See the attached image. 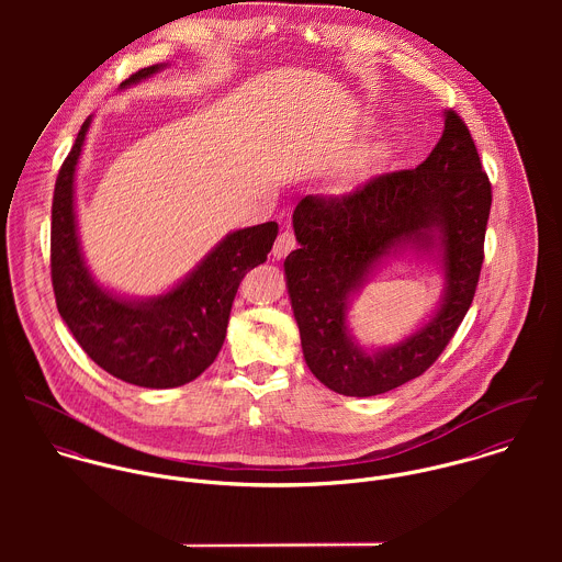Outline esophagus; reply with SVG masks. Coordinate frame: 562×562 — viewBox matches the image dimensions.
<instances>
[{
  "mask_svg": "<svg viewBox=\"0 0 562 562\" xmlns=\"http://www.w3.org/2000/svg\"><path fill=\"white\" fill-rule=\"evenodd\" d=\"M296 248V238L292 232H283L279 234V238L274 241V248H272V257L274 259H283L288 252H292Z\"/></svg>",
  "mask_w": 562,
  "mask_h": 562,
  "instance_id": "1",
  "label": "esophagus"
}]
</instances>
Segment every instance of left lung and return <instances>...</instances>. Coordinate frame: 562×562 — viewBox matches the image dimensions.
Segmentation results:
<instances>
[{
	"label": "left lung",
	"mask_w": 562,
	"mask_h": 562,
	"mask_svg": "<svg viewBox=\"0 0 562 562\" xmlns=\"http://www.w3.org/2000/svg\"><path fill=\"white\" fill-rule=\"evenodd\" d=\"M491 183L454 112L417 168L372 177L339 196H305L294 210L301 248L285 259L288 292L314 376L344 396H379L424 374L465 318L481 277ZM442 246L447 294L436 318L392 349L366 353L345 326L350 291L392 247Z\"/></svg>",
	"instance_id": "8db88e82"
}]
</instances>
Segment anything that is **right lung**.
<instances>
[{
	"instance_id": "1",
	"label": "right lung",
	"mask_w": 562,
	"mask_h": 562,
	"mask_svg": "<svg viewBox=\"0 0 562 562\" xmlns=\"http://www.w3.org/2000/svg\"><path fill=\"white\" fill-rule=\"evenodd\" d=\"M154 65L130 80L160 71ZM90 119L63 161L52 203V285L56 305L83 352L108 374L149 390L179 387L203 374L218 357L234 299L248 270L263 263L277 223L229 234L177 288L149 301H123L101 290L83 266L74 179Z\"/></svg>"
}]
</instances>
